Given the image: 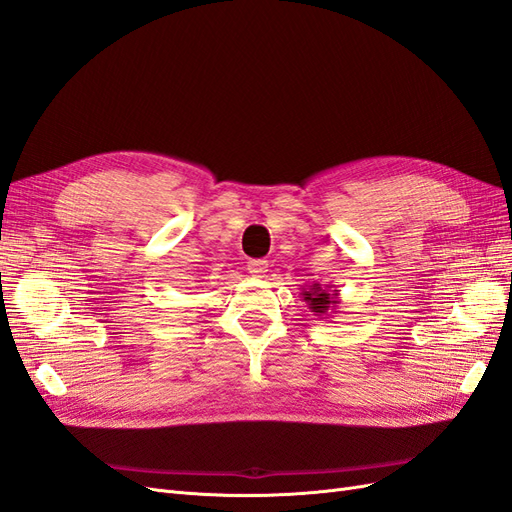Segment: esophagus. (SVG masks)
<instances>
[{"label": "esophagus", "instance_id": "esophagus-1", "mask_svg": "<svg viewBox=\"0 0 512 512\" xmlns=\"http://www.w3.org/2000/svg\"><path fill=\"white\" fill-rule=\"evenodd\" d=\"M267 269H269V262L262 260V258H254V260L247 262V271H250L254 277H265Z\"/></svg>", "mask_w": 512, "mask_h": 512}]
</instances>
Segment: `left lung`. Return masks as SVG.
<instances>
[{
  "instance_id": "1",
  "label": "left lung",
  "mask_w": 512,
  "mask_h": 512,
  "mask_svg": "<svg viewBox=\"0 0 512 512\" xmlns=\"http://www.w3.org/2000/svg\"><path fill=\"white\" fill-rule=\"evenodd\" d=\"M301 297L314 316H329L339 305V290L329 284L322 286L316 282L309 288H301Z\"/></svg>"
}]
</instances>
